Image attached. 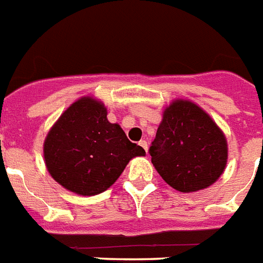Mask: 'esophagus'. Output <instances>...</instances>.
Returning a JSON list of instances; mask_svg holds the SVG:
<instances>
[{
	"instance_id": "1",
	"label": "esophagus",
	"mask_w": 263,
	"mask_h": 263,
	"mask_svg": "<svg viewBox=\"0 0 263 263\" xmlns=\"http://www.w3.org/2000/svg\"><path fill=\"white\" fill-rule=\"evenodd\" d=\"M138 145H140V146L142 147L145 152H147V142H146V141H140V142H138Z\"/></svg>"
}]
</instances>
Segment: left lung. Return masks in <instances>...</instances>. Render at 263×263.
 I'll return each mask as SVG.
<instances>
[{"label": "left lung", "mask_w": 263, "mask_h": 263, "mask_svg": "<svg viewBox=\"0 0 263 263\" xmlns=\"http://www.w3.org/2000/svg\"><path fill=\"white\" fill-rule=\"evenodd\" d=\"M149 153L160 176L180 192L204 190L227 164L224 134L190 101H175L165 108Z\"/></svg>", "instance_id": "obj_1"}]
</instances>
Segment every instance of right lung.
<instances>
[{
  "mask_svg": "<svg viewBox=\"0 0 263 263\" xmlns=\"http://www.w3.org/2000/svg\"><path fill=\"white\" fill-rule=\"evenodd\" d=\"M145 156L117 123L107 121L101 102L82 98L69 106L49 130L44 142L48 172L60 185L92 196L116 183L127 162Z\"/></svg>",
  "mask_w": 263,
  "mask_h": 263,
  "instance_id": "obj_1",
  "label": "right lung"
}]
</instances>
